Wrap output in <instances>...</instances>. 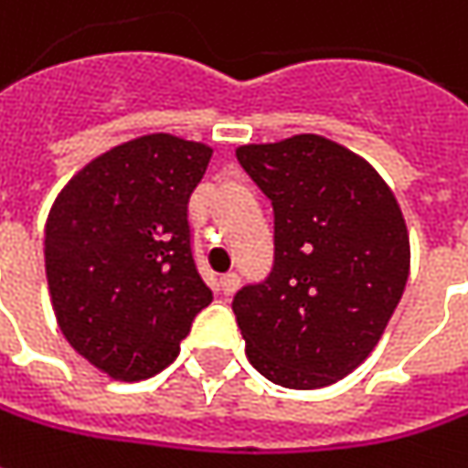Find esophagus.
Returning a JSON list of instances; mask_svg holds the SVG:
<instances>
[{"instance_id": "obj_1", "label": "esophagus", "mask_w": 468, "mask_h": 468, "mask_svg": "<svg viewBox=\"0 0 468 468\" xmlns=\"http://www.w3.org/2000/svg\"><path fill=\"white\" fill-rule=\"evenodd\" d=\"M219 285H222V293L225 295H233L238 291V285H240V277L235 272H228L219 277Z\"/></svg>"}]
</instances>
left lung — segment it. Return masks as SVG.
Here are the masks:
<instances>
[{"instance_id": "left-lung-1", "label": "left lung", "mask_w": 468, "mask_h": 468, "mask_svg": "<svg viewBox=\"0 0 468 468\" xmlns=\"http://www.w3.org/2000/svg\"><path fill=\"white\" fill-rule=\"evenodd\" d=\"M235 156L274 209L272 272L233 298L246 356L274 385H333L375 351L403 295V212L367 159L314 133Z\"/></svg>"}]
</instances>
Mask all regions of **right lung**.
Here are the masks:
<instances>
[{"label": "right lung", "instance_id": "right-lung-1", "mask_svg": "<svg viewBox=\"0 0 468 468\" xmlns=\"http://www.w3.org/2000/svg\"><path fill=\"white\" fill-rule=\"evenodd\" d=\"M212 149L152 133L91 159L59 191L44 230L57 324L120 382L159 375L212 303L196 270L188 198Z\"/></svg>", "mask_w": 468, "mask_h": 468}]
</instances>
